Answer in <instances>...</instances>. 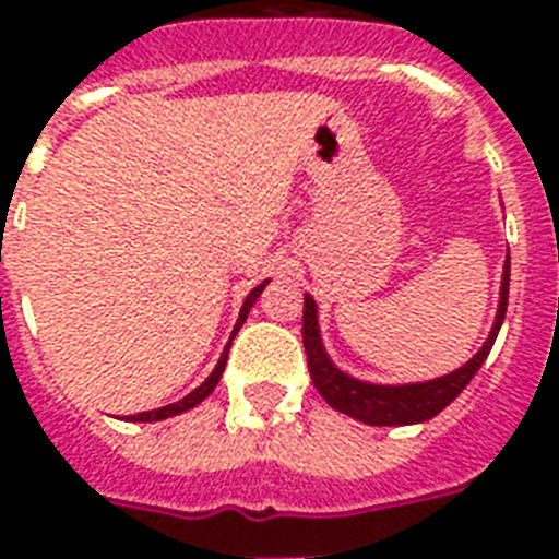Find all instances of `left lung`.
Segmentation results:
<instances>
[{"label":"left lung","mask_w":559,"mask_h":559,"mask_svg":"<svg viewBox=\"0 0 559 559\" xmlns=\"http://www.w3.org/2000/svg\"><path fill=\"white\" fill-rule=\"evenodd\" d=\"M508 287H511V258L504 261L502 272V289H499V310H496L493 331L487 342L478 348V354L469 362H464L455 371L435 377L426 382H406V385H377L350 377L333 366L328 350L322 345V333H319V310L310 296H305V319H301V336H305L307 350V368L313 377V385L319 389L328 403L336 412L348 417H357L368 426H408L424 424L435 417L441 408H447L452 400L459 397L461 391L467 389V382L476 377L481 362L487 359L493 348L499 328L504 322V310H508Z\"/></svg>","instance_id":"left-lung-1"}]
</instances>
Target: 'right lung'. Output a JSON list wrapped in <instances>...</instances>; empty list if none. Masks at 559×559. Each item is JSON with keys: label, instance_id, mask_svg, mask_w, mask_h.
<instances>
[{"label": "right lung", "instance_id": "right-lung-1", "mask_svg": "<svg viewBox=\"0 0 559 559\" xmlns=\"http://www.w3.org/2000/svg\"><path fill=\"white\" fill-rule=\"evenodd\" d=\"M270 281H263V284H258V287L246 296L243 307H240V316H237V324L235 331H231V340H235V333L240 331V324L246 322V316H249V310H252V305L258 301V296L263 293V287H266ZM231 340H228L226 350H223V357L217 359V366H214V371L209 373V380L202 382L200 389H193L191 394H186L182 400H177V403H168V406L162 408H153V412H139V415H130V420H139V424H153V420H165V417H174V415H182V412H188V408H193L197 403H202V400L209 397L211 391H214V385L219 382V377H223V368H226V359H228V348H231Z\"/></svg>", "mask_w": 559, "mask_h": 559}]
</instances>
